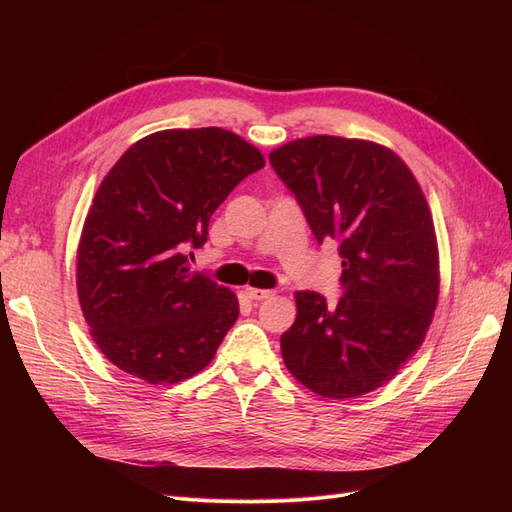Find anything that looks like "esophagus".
Listing matches in <instances>:
<instances>
[{"mask_svg": "<svg viewBox=\"0 0 512 512\" xmlns=\"http://www.w3.org/2000/svg\"><path fill=\"white\" fill-rule=\"evenodd\" d=\"M245 294L250 297L252 301H265V299H271L275 290H265V288H245Z\"/></svg>", "mask_w": 512, "mask_h": 512, "instance_id": "obj_1", "label": "esophagus"}]
</instances>
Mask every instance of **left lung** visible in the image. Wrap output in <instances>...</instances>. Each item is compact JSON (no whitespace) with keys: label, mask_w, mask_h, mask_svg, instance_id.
Masks as SVG:
<instances>
[{"label":"left lung","mask_w":512,"mask_h":512,"mask_svg":"<svg viewBox=\"0 0 512 512\" xmlns=\"http://www.w3.org/2000/svg\"><path fill=\"white\" fill-rule=\"evenodd\" d=\"M318 243L335 241L342 297L297 292L282 335L290 374L318 395L376 391L423 344L438 305V243L427 200L391 149L309 136L271 151Z\"/></svg>","instance_id":"8db88e82"}]
</instances>
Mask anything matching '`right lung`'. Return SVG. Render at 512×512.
<instances>
[{
    "mask_svg": "<svg viewBox=\"0 0 512 512\" xmlns=\"http://www.w3.org/2000/svg\"><path fill=\"white\" fill-rule=\"evenodd\" d=\"M262 166L241 136L196 128L149 134L108 170L83 226L76 288L113 365L173 384L211 363L239 301L207 273H190L188 252L207 243L213 211Z\"/></svg>",
    "mask_w": 512,
    "mask_h": 512,
    "instance_id": "right-lung-1",
    "label": "right lung"
}]
</instances>
